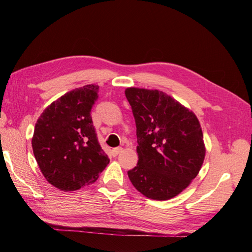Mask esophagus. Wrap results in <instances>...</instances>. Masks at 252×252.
I'll return each mask as SVG.
<instances>
[{
	"label": "esophagus",
	"instance_id": "esophagus-1",
	"mask_svg": "<svg viewBox=\"0 0 252 252\" xmlns=\"http://www.w3.org/2000/svg\"><path fill=\"white\" fill-rule=\"evenodd\" d=\"M122 151H123V148H122V147H117V148H113V149H112V155H113L114 157H117L119 154H121Z\"/></svg>",
	"mask_w": 252,
	"mask_h": 252
}]
</instances>
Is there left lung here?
<instances>
[{
    "label": "left lung",
    "mask_w": 252,
    "mask_h": 252,
    "mask_svg": "<svg viewBox=\"0 0 252 252\" xmlns=\"http://www.w3.org/2000/svg\"><path fill=\"white\" fill-rule=\"evenodd\" d=\"M125 95L139 144V162L128 171L129 180L148 199H172L189 186L203 165L206 148L200 122L161 90L129 87Z\"/></svg>",
    "instance_id": "left-lung-1"
}]
</instances>
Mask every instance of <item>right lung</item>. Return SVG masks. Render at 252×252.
Wrapping results in <instances>:
<instances>
[{"label": "right lung", "mask_w": 252, "mask_h": 252, "mask_svg": "<svg viewBox=\"0 0 252 252\" xmlns=\"http://www.w3.org/2000/svg\"><path fill=\"white\" fill-rule=\"evenodd\" d=\"M98 86L75 88L47 106L32 140L45 179L62 191H74L97 180L109 158L97 141L91 108Z\"/></svg>", "instance_id": "right-lung-1"}]
</instances>
